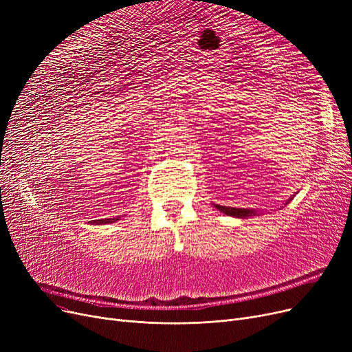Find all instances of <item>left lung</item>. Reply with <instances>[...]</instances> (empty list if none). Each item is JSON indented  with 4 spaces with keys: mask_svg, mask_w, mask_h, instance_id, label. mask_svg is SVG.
<instances>
[{
    "mask_svg": "<svg viewBox=\"0 0 352 352\" xmlns=\"http://www.w3.org/2000/svg\"><path fill=\"white\" fill-rule=\"evenodd\" d=\"M215 208H218L221 212H224L227 215L231 217H236V218H248L255 215V211L252 210H245V208H231V207H223V206H214Z\"/></svg>",
    "mask_w": 352,
    "mask_h": 352,
    "instance_id": "obj_1",
    "label": "left lung"
}]
</instances>
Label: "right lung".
Here are the masks:
<instances>
[{"label":"right lung","mask_w":352,"mask_h":352,"mask_svg":"<svg viewBox=\"0 0 352 352\" xmlns=\"http://www.w3.org/2000/svg\"><path fill=\"white\" fill-rule=\"evenodd\" d=\"M118 218H107V219H97V221H92V223H91V221H89V223L91 224H109V223H116V221H117Z\"/></svg>","instance_id":"obj_1"}]
</instances>
